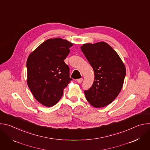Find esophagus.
I'll return each instance as SVG.
<instances>
[{
	"instance_id": "1",
	"label": "esophagus",
	"mask_w": 150,
	"mask_h": 150,
	"mask_svg": "<svg viewBox=\"0 0 150 150\" xmlns=\"http://www.w3.org/2000/svg\"><path fill=\"white\" fill-rule=\"evenodd\" d=\"M82 81H83V79H82V78H80V79H77V82H78V83H81Z\"/></svg>"
}]
</instances>
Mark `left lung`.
Instances as JSON below:
<instances>
[{
  "mask_svg": "<svg viewBox=\"0 0 150 150\" xmlns=\"http://www.w3.org/2000/svg\"><path fill=\"white\" fill-rule=\"evenodd\" d=\"M94 73L92 87L84 93L96 108L111 103L120 93L126 75V68L116 52L107 42L86 43L81 46Z\"/></svg>",
  "mask_w": 150,
  "mask_h": 150,
  "instance_id": "obj_1",
  "label": "left lung"
}]
</instances>
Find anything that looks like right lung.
<instances>
[{
  "label": "right lung",
  "instance_id": "add662e5",
  "mask_svg": "<svg viewBox=\"0 0 150 150\" xmlns=\"http://www.w3.org/2000/svg\"><path fill=\"white\" fill-rule=\"evenodd\" d=\"M73 45L61 38H50L28 57L27 85L34 98L46 107H52L59 101L72 80L64 60Z\"/></svg>",
  "mask_w": 150,
  "mask_h": 150
}]
</instances>
